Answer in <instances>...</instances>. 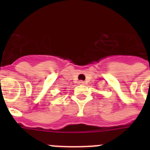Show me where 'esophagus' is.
Returning a JSON list of instances; mask_svg holds the SVG:
<instances>
[{"label": "esophagus", "mask_w": 150, "mask_h": 150, "mask_svg": "<svg viewBox=\"0 0 150 150\" xmlns=\"http://www.w3.org/2000/svg\"><path fill=\"white\" fill-rule=\"evenodd\" d=\"M85 82L84 81H83V80H79V84H80V85H84L85 84Z\"/></svg>", "instance_id": "esophagus-1"}]
</instances>
